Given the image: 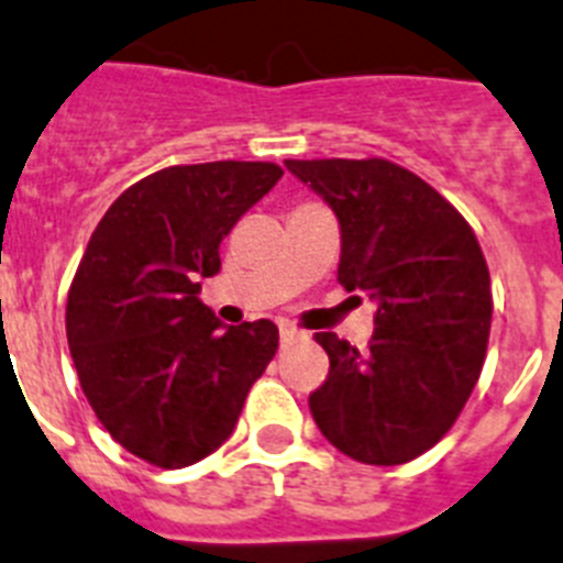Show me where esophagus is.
<instances>
[{
	"label": "esophagus",
	"instance_id": "34e87169",
	"mask_svg": "<svg viewBox=\"0 0 563 563\" xmlns=\"http://www.w3.org/2000/svg\"><path fill=\"white\" fill-rule=\"evenodd\" d=\"M302 340V331H297L295 325H280V342H295Z\"/></svg>",
	"mask_w": 563,
	"mask_h": 563
}]
</instances>
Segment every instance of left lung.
<instances>
[{"label": "left lung", "instance_id": "8db88e82", "mask_svg": "<svg viewBox=\"0 0 563 563\" xmlns=\"http://www.w3.org/2000/svg\"><path fill=\"white\" fill-rule=\"evenodd\" d=\"M286 166L334 209L336 280L376 302L368 351L331 331V360L309 397L336 451L363 464H405L453 428L490 340V272L471 223L405 166L385 158H314Z\"/></svg>", "mask_w": 563, "mask_h": 563}]
</instances>
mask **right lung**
Instances as JSON below:
<instances>
[{
	"label": "right lung",
	"instance_id": "obj_1",
	"mask_svg": "<svg viewBox=\"0 0 563 563\" xmlns=\"http://www.w3.org/2000/svg\"><path fill=\"white\" fill-rule=\"evenodd\" d=\"M280 175L268 161L166 166L115 198L81 254L65 314L78 383L107 433L155 467L218 451L275 356V322L223 329L198 280Z\"/></svg>",
	"mask_w": 563,
	"mask_h": 563
}]
</instances>
